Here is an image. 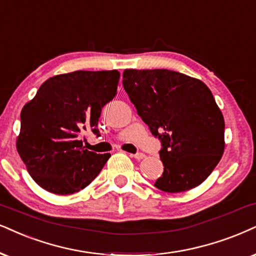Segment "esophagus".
I'll return each instance as SVG.
<instances>
[{"label": "esophagus", "mask_w": 256, "mask_h": 256, "mask_svg": "<svg viewBox=\"0 0 256 256\" xmlns=\"http://www.w3.org/2000/svg\"><path fill=\"white\" fill-rule=\"evenodd\" d=\"M130 156L136 158V160H143L145 157V154H143V152H137V154H131Z\"/></svg>", "instance_id": "esophagus-1"}]
</instances>
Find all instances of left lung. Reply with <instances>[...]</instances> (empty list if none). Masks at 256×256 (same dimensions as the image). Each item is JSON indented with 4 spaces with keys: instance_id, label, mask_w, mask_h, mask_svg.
<instances>
[{
    "instance_id": "obj_1",
    "label": "left lung",
    "mask_w": 256,
    "mask_h": 256,
    "mask_svg": "<svg viewBox=\"0 0 256 256\" xmlns=\"http://www.w3.org/2000/svg\"><path fill=\"white\" fill-rule=\"evenodd\" d=\"M122 86L160 142L164 171L154 186L182 192L204 182L224 151V119L212 90L169 70H125Z\"/></svg>"
}]
</instances>
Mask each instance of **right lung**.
I'll use <instances>...</instances> for the list:
<instances>
[{"mask_svg":"<svg viewBox=\"0 0 256 256\" xmlns=\"http://www.w3.org/2000/svg\"><path fill=\"white\" fill-rule=\"evenodd\" d=\"M118 70H76L46 80L21 111L16 148L35 182L47 192L70 195L98 176L111 154L85 150L80 134L99 137L102 108L117 94Z\"/></svg>","mask_w":256,"mask_h":256,"instance_id":"1","label":"right lung"}]
</instances>
